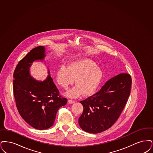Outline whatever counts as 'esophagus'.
I'll list each match as a JSON object with an SVG mask.
<instances>
[{"label": "esophagus", "instance_id": "obj_1", "mask_svg": "<svg viewBox=\"0 0 153 153\" xmlns=\"http://www.w3.org/2000/svg\"><path fill=\"white\" fill-rule=\"evenodd\" d=\"M68 103H75V100H68Z\"/></svg>", "mask_w": 153, "mask_h": 153}]
</instances>
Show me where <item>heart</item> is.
<instances>
[{
  "label": "heart",
  "mask_w": 153,
  "mask_h": 153,
  "mask_svg": "<svg viewBox=\"0 0 153 153\" xmlns=\"http://www.w3.org/2000/svg\"><path fill=\"white\" fill-rule=\"evenodd\" d=\"M102 72L96 63L90 59H81L71 63L68 67L62 66L56 74L58 83L65 89L73 85L75 79V86L70 90L67 95L75 98L83 93L84 95L93 93L99 86Z\"/></svg>",
  "instance_id": "obj_1"
}]
</instances>
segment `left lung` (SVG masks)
Returning <instances> with one entry per match:
<instances>
[{
	"instance_id": "1",
	"label": "left lung",
	"mask_w": 153,
	"mask_h": 153,
	"mask_svg": "<svg viewBox=\"0 0 153 153\" xmlns=\"http://www.w3.org/2000/svg\"><path fill=\"white\" fill-rule=\"evenodd\" d=\"M131 83L129 74H119L107 80L98 92L80 101L83 106L79 118L81 128L97 134L112 126L126 105Z\"/></svg>"
}]
</instances>
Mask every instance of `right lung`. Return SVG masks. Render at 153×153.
Wrapping results in <instances>:
<instances>
[{
	"label": "right lung",
	"instance_id": "add662e5",
	"mask_svg": "<svg viewBox=\"0 0 153 153\" xmlns=\"http://www.w3.org/2000/svg\"><path fill=\"white\" fill-rule=\"evenodd\" d=\"M45 56L44 47L33 48L19 62L13 75V95L18 112L27 123L38 130L52 126L58 109L67 102L50 75L39 82L30 75L31 63Z\"/></svg>",
	"mask_w": 153,
	"mask_h": 153
}]
</instances>
